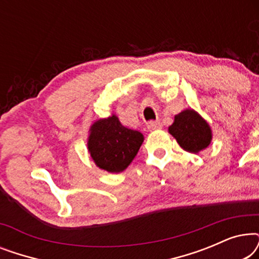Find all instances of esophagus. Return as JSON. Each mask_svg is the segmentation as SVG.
I'll list each match as a JSON object with an SVG mask.
<instances>
[{
    "label": "esophagus",
    "instance_id": "esophagus-1",
    "mask_svg": "<svg viewBox=\"0 0 259 259\" xmlns=\"http://www.w3.org/2000/svg\"><path fill=\"white\" fill-rule=\"evenodd\" d=\"M147 128L150 131L160 130L161 128V123L159 121H150V122H147Z\"/></svg>",
    "mask_w": 259,
    "mask_h": 259
}]
</instances>
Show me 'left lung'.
Masks as SVG:
<instances>
[{"label": "left lung", "instance_id": "left-lung-1", "mask_svg": "<svg viewBox=\"0 0 259 259\" xmlns=\"http://www.w3.org/2000/svg\"><path fill=\"white\" fill-rule=\"evenodd\" d=\"M168 132L183 150L191 153H199L212 140L210 125L193 109H185L177 114L175 121L168 127Z\"/></svg>", "mask_w": 259, "mask_h": 259}]
</instances>
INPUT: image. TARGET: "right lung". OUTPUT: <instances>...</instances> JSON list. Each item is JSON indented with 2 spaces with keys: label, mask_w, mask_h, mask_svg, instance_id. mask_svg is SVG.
I'll list each match as a JSON object with an SVG mask.
<instances>
[{
  "label": "right lung",
  "mask_w": 259,
  "mask_h": 259,
  "mask_svg": "<svg viewBox=\"0 0 259 259\" xmlns=\"http://www.w3.org/2000/svg\"><path fill=\"white\" fill-rule=\"evenodd\" d=\"M144 141L139 131L122 126L114 114L95 121L90 128L87 146L99 168L120 173L128 167Z\"/></svg>",
  "instance_id": "1"
}]
</instances>
